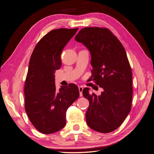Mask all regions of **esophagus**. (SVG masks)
I'll use <instances>...</instances> for the list:
<instances>
[{
	"label": "esophagus",
	"instance_id": "obj_1",
	"mask_svg": "<svg viewBox=\"0 0 154 154\" xmlns=\"http://www.w3.org/2000/svg\"><path fill=\"white\" fill-rule=\"evenodd\" d=\"M78 89H79V92H80V96H83V94H82V92H83V88L82 86H80L78 87Z\"/></svg>",
	"mask_w": 154,
	"mask_h": 154
}]
</instances>
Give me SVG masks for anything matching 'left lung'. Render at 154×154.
Wrapping results in <instances>:
<instances>
[{"label":"left lung","instance_id":"8db88e82","mask_svg":"<svg viewBox=\"0 0 154 154\" xmlns=\"http://www.w3.org/2000/svg\"><path fill=\"white\" fill-rule=\"evenodd\" d=\"M75 40L90 51L92 80L103 89L100 96L91 94L87 87L83 90V96L89 101L87 123L95 131L111 132L123 123L131 109L132 72L127 53L106 28L84 27Z\"/></svg>","mask_w":154,"mask_h":154}]
</instances>
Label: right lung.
Returning <instances> with one entry per match:
<instances>
[{"instance_id": "1", "label": "right lung", "mask_w": 154, "mask_h": 154, "mask_svg": "<svg viewBox=\"0 0 154 154\" xmlns=\"http://www.w3.org/2000/svg\"><path fill=\"white\" fill-rule=\"evenodd\" d=\"M78 29L51 31L31 56L24 86L25 110L32 125L42 134L57 132L65 127L67 110L80 96L76 85L58 91L54 83L56 70L62 66V51Z\"/></svg>"}]
</instances>
